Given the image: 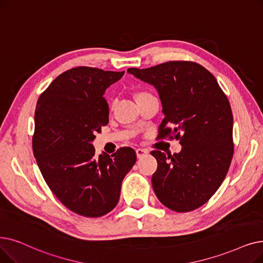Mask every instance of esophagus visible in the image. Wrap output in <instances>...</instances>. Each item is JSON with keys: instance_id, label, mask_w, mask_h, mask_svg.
Listing matches in <instances>:
<instances>
[{"instance_id": "obj_1", "label": "esophagus", "mask_w": 263, "mask_h": 263, "mask_svg": "<svg viewBox=\"0 0 263 263\" xmlns=\"http://www.w3.org/2000/svg\"><path fill=\"white\" fill-rule=\"evenodd\" d=\"M136 154H137V157L140 158V157L144 156L145 154H147V151H146V149H144V148H137L136 149Z\"/></svg>"}]
</instances>
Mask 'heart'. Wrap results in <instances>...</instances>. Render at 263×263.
Returning <instances> with one entry per match:
<instances>
[{
  "label": "heart",
  "instance_id": "obj_1",
  "mask_svg": "<svg viewBox=\"0 0 263 263\" xmlns=\"http://www.w3.org/2000/svg\"><path fill=\"white\" fill-rule=\"evenodd\" d=\"M149 96H153V95L147 91H141V92L137 93L135 97H136V101H139V99H141V98H145V97H149Z\"/></svg>",
  "mask_w": 263,
  "mask_h": 263
}]
</instances>
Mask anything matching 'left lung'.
Returning a JSON list of instances; mask_svg holds the SVG:
<instances>
[{
  "label": "left lung",
  "instance_id": "1",
  "mask_svg": "<svg viewBox=\"0 0 263 263\" xmlns=\"http://www.w3.org/2000/svg\"><path fill=\"white\" fill-rule=\"evenodd\" d=\"M129 73L158 91L165 118L158 139L180 140V153L151 154L156 197L176 212L203 205L227 176L233 156V117L228 98L208 69L191 61H170Z\"/></svg>",
  "mask_w": 263,
  "mask_h": 263
}]
</instances>
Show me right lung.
Here are the masks:
<instances>
[{
	"label": "right lung",
	"instance_id": "right-lung-1",
	"mask_svg": "<svg viewBox=\"0 0 263 263\" xmlns=\"http://www.w3.org/2000/svg\"><path fill=\"white\" fill-rule=\"evenodd\" d=\"M125 71L79 66L58 76L35 109L33 153L49 189L67 209L101 217L119 202L124 177L135 165L124 146L95 157L92 141L109 122L104 93Z\"/></svg>",
	"mask_w": 263,
	"mask_h": 263
}]
</instances>
